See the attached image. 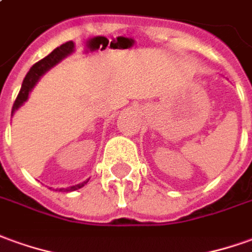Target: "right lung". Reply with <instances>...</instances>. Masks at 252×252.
Wrapping results in <instances>:
<instances>
[{"label":"right lung","mask_w":252,"mask_h":252,"mask_svg":"<svg viewBox=\"0 0 252 252\" xmlns=\"http://www.w3.org/2000/svg\"><path fill=\"white\" fill-rule=\"evenodd\" d=\"M74 42L70 41V42H65L63 45H60L59 48L53 50L52 53H49L46 57H43L42 60H39L38 63H35L32 67L30 68V71L27 72V75L23 79V83H22V89L19 92V94L16 97V101L13 104V107H12V115L16 112L17 109L20 108L22 105H23L27 100H29V96H30L31 90L34 89V86H35L38 81L42 78L50 68H53L56 64H59L62 60H64L67 56H70L74 53ZM89 180H86V181L79 182V184H76L74 187H68V188H63L65 192H71V190H76V189L82 188L85 187V184H88Z\"/></svg>","instance_id":"1"}]
</instances>
